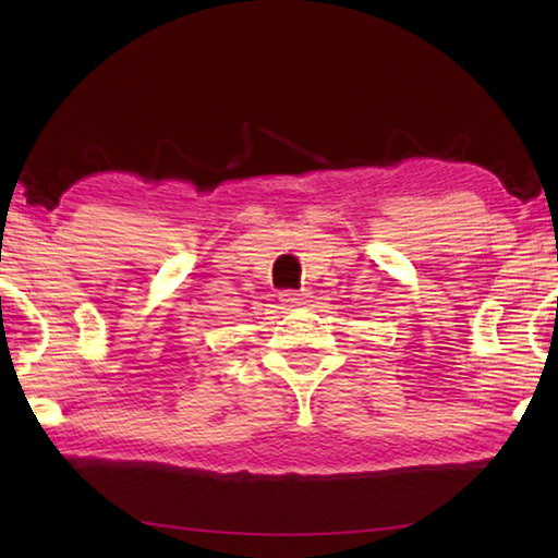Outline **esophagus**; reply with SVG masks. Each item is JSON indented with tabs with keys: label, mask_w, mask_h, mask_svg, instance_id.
I'll use <instances>...</instances> for the list:
<instances>
[{
	"label": "esophagus",
	"mask_w": 558,
	"mask_h": 558,
	"mask_svg": "<svg viewBox=\"0 0 558 558\" xmlns=\"http://www.w3.org/2000/svg\"><path fill=\"white\" fill-rule=\"evenodd\" d=\"M280 302L286 307H300V305H305V295L295 290H286V292H280Z\"/></svg>",
	"instance_id": "1"
}]
</instances>
